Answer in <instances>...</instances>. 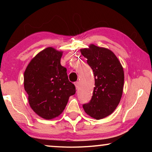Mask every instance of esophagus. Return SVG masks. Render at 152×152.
<instances>
[{
    "instance_id": "obj_1",
    "label": "esophagus",
    "mask_w": 152,
    "mask_h": 152,
    "mask_svg": "<svg viewBox=\"0 0 152 152\" xmlns=\"http://www.w3.org/2000/svg\"><path fill=\"white\" fill-rule=\"evenodd\" d=\"M75 88H76V89H77H77L79 88V82H75Z\"/></svg>"
}]
</instances>
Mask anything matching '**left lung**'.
<instances>
[{"label":"left lung","mask_w":152,"mask_h":152,"mask_svg":"<svg viewBox=\"0 0 152 152\" xmlns=\"http://www.w3.org/2000/svg\"><path fill=\"white\" fill-rule=\"evenodd\" d=\"M92 68L95 77L93 96L83 104L84 111L96 120L102 119L115 111L121 99L124 87L123 68L110 50L91 44L80 50Z\"/></svg>","instance_id":"left-lung-1"}]
</instances>
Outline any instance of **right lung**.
Wrapping results in <instances>:
<instances>
[{"instance_id": "obj_1", "label": "right lung", "mask_w": 152, "mask_h": 152, "mask_svg": "<svg viewBox=\"0 0 152 152\" xmlns=\"http://www.w3.org/2000/svg\"><path fill=\"white\" fill-rule=\"evenodd\" d=\"M63 52L48 47L39 53L24 72V88L30 107L40 117L51 120L65 109L75 86L61 65Z\"/></svg>"}]
</instances>
